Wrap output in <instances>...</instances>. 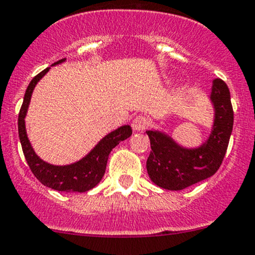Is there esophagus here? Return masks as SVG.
I'll use <instances>...</instances> for the list:
<instances>
[{
	"mask_svg": "<svg viewBox=\"0 0 255 255\" xmlns=\"http://www.w3.org/2000/svg\"><path fill=\"white\" fill-rule=\"evenodd\" d=\"M149 125H150V120L146 116H143V115H140V116H136L132 122L133 129L139 130V132H143V130H145L146 128L149 127Z\"/></svg>",
	"mask_w": 255,
	"mask_h": 255,
	"instance_id": "1",
	"label": "esophagus"
}]
</instances>
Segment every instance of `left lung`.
I'll return each mask as SVG.
<instances>
[{"label":"left lung","instance_id":"left-lung-1","mask_svg":"<svg viewBox=\"0 0 255 255\" xmlns=\"http://www.w3.org/2000/svg\"><path fill=\"white\" fill-rule=\"evenodd\" d=\"M211 101L215 106V123L206 143L198 149H184L170 136L148 130L151 151L146 160L148 175L156 186L181 191L213 176L221 166L234 127V109L226 83L214 79Z\"/></svg>","mask_w":255,"mask_h":255}]
</instances>
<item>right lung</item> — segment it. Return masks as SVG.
Instances as JSON below:
<instances>
[{
	"instance_id": "add662e5",
	"label": "right lung",
	"mask_w": 255,
	"mask_h": 255,
	"mask_svg": "<svg viewBox=\"0 0 255 255\" xmlns=\"http://www.w3.org/2000/svg\"><path fill=\"white\" fill-rule=\"evenodd\" d=\"M63 61L64 58L57 61V62H55L53 64H58L63 62ZM47 71H49V68L40 72L29 83L25 95H24V100L23 104H21L19 115H18V133H19L23 154L25 156L26 162H28L33 175L44 186L60 192H87L89 189L94 188L101 181L106 170L109 154L117 144H120L121 141L132 135V128L129 126H122L119 129L111 132L84 159H82L80 161L76 163H72V165L53 166L42 161L35 152H34L30 143H29L25 132L24 119H25L26 110H28L29 101H30L31 98V93H33L34 88H35L36 83L46 74Z\"/></svg>"
}]
</instances>
